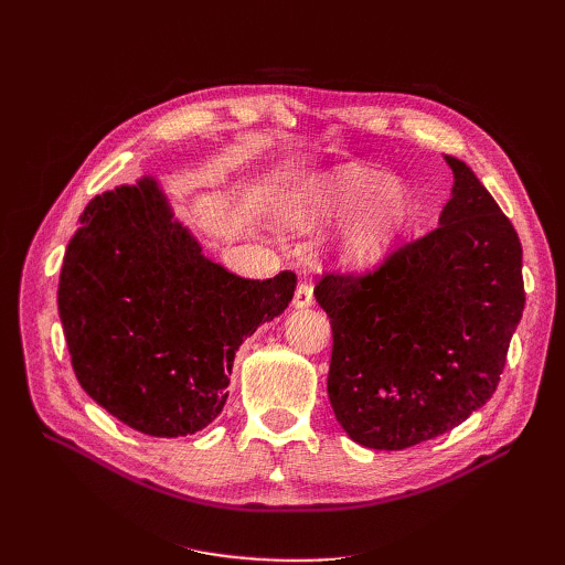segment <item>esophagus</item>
<instances>
[{
  "instance_id": "34e87169",
  "label": "esophagus",
  "mask_w": 565,
  "mask_h": 565,
  "mask_svg": "<svg viewBox=\"0 0 565 565\" xmlns=\"http://www.w3.org/2000/svg\"><path fill=\"white\" fill-rule=\"evenodd\" d=\"M311 303H313V287L309 282H299L295 289L292 306L295 309H309Z\"/></svg>"
}]
</instances>
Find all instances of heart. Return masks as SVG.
<instances>
[{
  "mask_svg": "<svg viewBox=\"0 0 565 565\" xmlns=\"http://www.w3.org/2000/svg\"><path fill=\"white\" fill-rule=\"evenodd\" d=\"M413 195L398 177L365 164H341L289 188L280 216L289 228L309 233L344 221L337 235V259L365 268L391 252L407 228Z\"/></svg>",
  "mask_w": 565,
  "mask_h": 565,
  "instance_id": "b5f03b06",
  "label": "heart"
}]
</instances>
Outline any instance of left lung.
I'll return each mask as SVG.
<instances>
[{
    "mask_svg": "<svg viewBox=\"0 0 565 565\" xmlns=\"http://www.w3.org/2000/svg\"><path fill=\"white\" fill-rule=\"evenodd\" d=\"M446 162L455 185L436 231L370 276L313 289L332 324L334 417L372 450L413 448L483 407L521 322L519 235L471 167Z\"/></svg>",
    "mask_w": 565,
    "mask_h": 565,
    "instance_id": "1",
    "label": "left lung"
}]
</instances>
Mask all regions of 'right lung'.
I'll use <instances>...</instances> for the list:
<instances>
[{"label": "right lung", "instance_id": "add662e5", "mask_svg": "<svg viewBox=\"0 0 565 565\" xmlns=\"http://www.w3.org/2000/svg\"><path fill=\"white\" fill-rule=\"evenodd\" d=\"M297 276L245 280L204 256L156 177L96 195L67 243L58 316L77 382L146 436L212 424L235 351L295 297Z\"/></svg>", "mask_w": 565, "mask_h": 565}]
</instances>
